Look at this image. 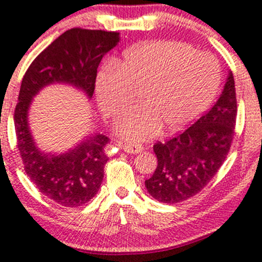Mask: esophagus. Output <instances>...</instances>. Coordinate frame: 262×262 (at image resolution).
Returning a JSON list of instances; mask_svg holds the SVG:
<instances>
[{
  "label": "esophagus",
  "mask_w": 262,
  "mask_h": 262,
  "mask_svg": "<svg viewBox=\"0 0 262 262\" xmlns=\"http://www.w3.org/2000/svg\"><path fill=\"white\" fill-rule=\"evenodd\" d=\"M120 148L126 153H130V154H137L143 152V145L140 144H136V143H118Z\"/></svg>",
  "instance_id": "esophagus-1"
}]
</instances>
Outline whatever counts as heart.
<instances>
[{
	"mask_svg": "<svg viewBox=\"0 0 262 262\" xmlns=\"http://www.w3.org/2000/svg\"><path fill=\"white\" fill-rule=\"evenodd\" d=\"M220 80L221 70L212 55L178 41L156 40L129 49L99 71L95 94L101 112L114 118L140 90L142 106L124 113L117 129L123 138L142 140L161 126L174 132L197 119L211 104Z\"/></svg>",
	"mask_w": 262,
	"mask_h": 262,
	"instance_id": "obj_1",
	"label": "heart"
}]
</instances>
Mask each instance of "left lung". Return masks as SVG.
<instances>
[{
  "mask_svg": "<svg viewBox=\"0 0 262 262\" xmlns=\"http://www.w3.org/2000/svg\"><path fill=\"white\" fill-rule=\"evenodd\" d=\"M236 115L235 80L228 71L219 100L206 114L174 138L153 145L158 166L145 181L148 193L169 205L197 194L225 162L235 134Z\"/></svg>",
  "mask_w": 262,
  "mask_h": 262,
  "instance_id": "8db88e82",
  "label": "left lung"
}]
</instances>
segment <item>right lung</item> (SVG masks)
Instances as JSON below:
<instances>
[{"label": "right lung", "mask_w": 262, "mask_h": 262, "mask_svg": "<svg viewBox=\"0 0 262 262\" xmlns=\"http://www.w3.org/2000/svg\"><path fill=\"white\" fill-rule=\"evenodd\" d=\"M119 41V32L68 30L38 55L22 79L13 120L25 172L41 193L64 207L84 205L99 191L109 139L92 133L68 152H42L30 130V106L40 90L52 84L71 85L92 99L98 66Z\"/></svg>", "instance_id": "obj_1"}]
</instances>
